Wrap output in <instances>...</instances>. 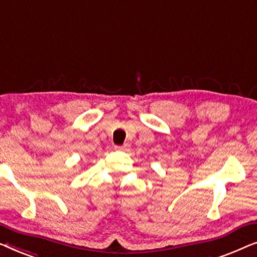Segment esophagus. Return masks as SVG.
I'll list each match as a JSON object with an SVG mask.
<instances>
[{
  "mask_svg": "<svg viewBox=\"0 0 257 257\" xmlns=\"http://www.w3.org/2000/svg\"><path fill=\"white\" fill-rule=\"evenodd\" d=\"M129 144H124V146H115V150L117 151H128Z\"/></svg>",
  "mask_w": 257,
  "mask_h": 257,
  "instance_id": "obj_1",
  "label": "esophagus"
}]
</instances>
